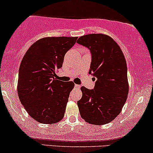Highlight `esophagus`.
I'll return each mask as SVG.
<instances>
[{"instance_id": "1", "label": "esophagus", "mask_w": 153, "mask_h": 153, "mask_svg": "<svg viewBox=\"0 0 153 153\" xmlns=\"http://www.w3.org/2000/svg\"><path fill=\"white\" fill-rule=\"evenodd\" d=\"M75 88H80V85H77V84H75Z\"/></svg>"}]
</instances>
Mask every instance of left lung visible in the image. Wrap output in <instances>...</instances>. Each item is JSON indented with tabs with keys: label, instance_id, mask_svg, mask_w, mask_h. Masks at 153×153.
Instances as JSON below:
<instances>
[{
	"label": "left lung",
	"instance_id": "1",
	"mask_svg": "<svg viewBox=\"0 0 153 153\" xmlns=\"http://www.w3.org/2000/svg\"><path fill=\"white\" fill-rule=\"evenodd\" d=\"M77 43L91 53L89 73L94 79V88L81 87L78 101L80 116L87 123L104 125L112 121L121 112L128 94L127 65L121 48L107 35L88 34Z\"/></svg>",
	"mask_w": 153,
	"mask_h": 153
}]
</instances>
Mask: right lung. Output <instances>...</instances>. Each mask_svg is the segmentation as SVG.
Instances as JSON below:
<instances>
[{
  "instance_id": "add662e5",
  "label": "right lung",
  "mask_w": 153,
  "mask_h": 153,
  "mask_svg": "<svg viewBox=\"0 0 153 153\" xmlns=\"http://www.w3.org/2000/svg\"><path fill=\"white\" fill-rule=\"evenodd\" d=\"M78 37H46L28 48L19 66L17 93L32 118L52 124L64 117L73 81L64 83L56 73Z\"/></svg>"
}]
</instances>
